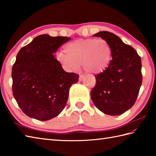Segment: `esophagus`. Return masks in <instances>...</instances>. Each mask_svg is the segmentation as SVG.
I'll return each instance as SVG.
<instances>
[{"label": "esophagus", "mask_w": 156, "mask_h": 156, "mask_svg": "<svg viewBox=\"0 0 156 156\" xmlns=\"http://www.w3.org/2000/svg\"><path fill=\"white\" fill-rule=\"evenodd\" d=\"M84 78V75H82V74L80 75V77H79V80L82 81V80H83Z\"/></svg>", "instance_id": "obj_1"}]
</instances>
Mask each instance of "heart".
<instances>
[{
	"label": "heart",
	"mask_w": 156,
	"mask_h": 156,
	"mask_svg": "<svg viewBox=\"0 0 156 156\" xmlns=\"http://www.w3.org/2000/svg\"><path fill=\"white\" fill-rule=\"evenodd\" d=\"M57 59L67 70H76L81 64L86 72L100 74L108 67L112 57L110 44L103 39H79L69 42Z\"/></svg>",
	"instance_id": "obj_1"
}]
</instances>
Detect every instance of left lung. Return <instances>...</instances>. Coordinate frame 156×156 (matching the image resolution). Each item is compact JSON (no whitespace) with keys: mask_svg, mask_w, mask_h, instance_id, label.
Wrapping results in <instances>:
<instances>
[{"mask_svg":"<svg viewBox=\"0 0 156 156\" xmlns=\"http://www.w3.org/2000/svg\"><path fill=\"white\" fill-rule=\"evenodd\" d=\"M93 36L110 44L112 59L105 70L95 76L96 85L90 92L91 99L105 114L121 115L133 107L140 92L141 58L133 48L112 33L100 31Z\"/></svg>","mask_w":156,"mask_h":156,"instance_id":"1","label":"left lung"}]
</instances>
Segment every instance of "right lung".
Returning <instances> with one entry per match:
<instances>
[{"label":"right lung","instance_id":"right-lung-1","mask_svg":"<svg viewBox=\"0 0 156 156\" xmlns=\"http://www.w3.org/2000/svg\"><path fill=\"white\" fill-rule=\"evenodd\" d=\"M70 37L39 35L20 49L12 69V94L28 117L48 121L66 107L79 75L66 72L53 55Z\"/></svg>","mask_w":156,"mask_h":156}]
</instances>
